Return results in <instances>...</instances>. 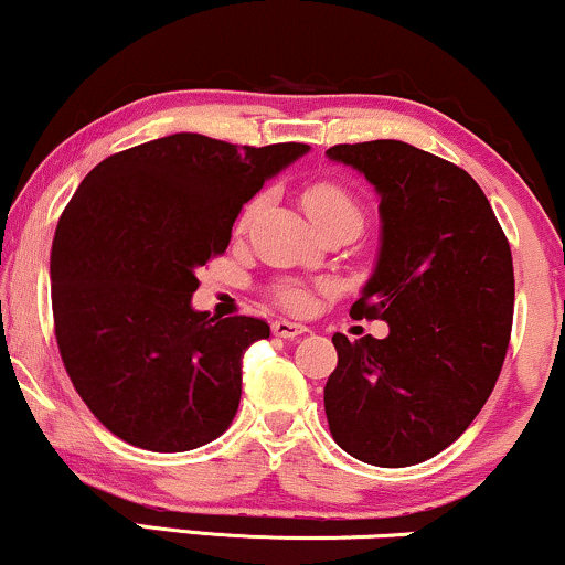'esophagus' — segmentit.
<instances>
[{"mask_svg": "<svg viewBox=\"0 0 565 565\" xmlns=\"http://www.w3.org/2000/svg\"><path fill=\"white\" fill-rule=\"evenodd\" d=\"M305 332H308V327H302V323H297V321H289V319L274 321V334L276 337H300Z\"/></svg>", "mask_w": 565, "mask_h": 565, "instance_id": "obj_1", "label": "esophagus"}]
</instances>
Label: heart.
I'll list each match as a JSON object with an SVG mask.
<instances>
[{
    "mask_svg": "<svg viewBox=\"0 0 565 565\" xmlns=\"http://www.w3.org/2000/svg\"><path fill=\"white\" fill-rule=\"evenodd\" d=\"M260 201H263V196H257L244 206L242 215H238V228H244V225L249 223V217L255 215V210L260 206ZM302 201H305V210H308V215L316 225L329 223V220H337V217H359L361 220V210H359V204H355V199L350 196L348 188H342L337 183L310 185L308 191H305ZM281 300L287 305H302L305 291L300 287H287L281 291Z\"/></svg>",
    "mask_w": 565,
    "mask_h": 565,
    "instance_id": "heart-1",
    "label": "heart"
}]
</instances>
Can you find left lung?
Returning <instances> with one entry per match:
<instances>
[{
    "label": "left lung",
    "instance_id": "8db88e82",
    "mask_svg": "<svg viewBox=\"0 0 565 565\" xmlns=\"http://www.w3.org/2000/svg\"><path fill=\"white\" fill-rule=\"evenodd\" d=\"M380 196V252L350 313L387 337L334 334L323 387L350 457L408 468L454 444L481 412L508 353L515 276L489 199L451 161L401 140L329 148Z\"/></svg>",
    "mask_w": 565,
    "mask_h": 565
}]
</instances>
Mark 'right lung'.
I'll return each mask as SVG.
<instances>
[{"mask_svg":"<svg viewBox=\"0 0 565 565\" xmlns=\"http://www.w3.org/2000/svg\"><path fill=\"white\" fill-rule=\"evenodd\" d=\"M310 151L178 132L103 159L68 201L50 255L55 337L89 412L148 451L215 440L242 401V359L270 327L191 305L242 206Z\"/></svg>","mask_w":565,"mask_h":565,"instance_id":"right-lung-1","label":"right lung"}]
</instances>
